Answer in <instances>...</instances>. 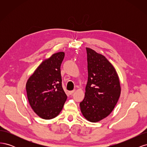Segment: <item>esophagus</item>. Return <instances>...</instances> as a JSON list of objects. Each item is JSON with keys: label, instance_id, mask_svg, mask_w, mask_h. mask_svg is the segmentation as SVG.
Masks as SVG:
<instances>
[{"label": "esophagus", "instance_id": "obj_1", "mask_svg": "<svg viewBox=\"0 0 147 147\" xmlns=\"http://www.w3.org/2000/svg\"><path fill=\"white\" fill-rule=\"evenodd\" d=\"M75 90H73V91H69V94H72L73 93L75 92Z\"/></svg>", "mask_w": 147, "mask_h": 147}]
</instances>
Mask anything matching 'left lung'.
<instances>
[{
  "mask_svg": "<svg viewBox=\"0 0 147 147\" xmlns=\"http://www.w3.org/2000/svg\"><path fill=\"white\" fill-rule=\"evenodd\" d=\"M88 79L85 96L80 104L88 121L96 123L112 112L121 94L118 74L106 57L86 48Z\"/></svg>",
  "mask_w": 147,
  "mask_h": 147,
  "instance_id": "left-lung-1",
  "label": "left lung"
}]
</instances>
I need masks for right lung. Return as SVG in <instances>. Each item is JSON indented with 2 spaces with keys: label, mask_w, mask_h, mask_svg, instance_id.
Segmentation results:
<instances>
[{
  "label": "right lung",
  "mask_w": 147,
  "mask_h": 147,
  "mask_svg": "<svg viewBox=\"0 0 147 147\" xmlns=\"http://www.w3.org/2000/svg\"><path fill=\"white\" fill-rule=\"evenodd\" d=\"M64 55V52H58L43 60L26 82L31 108L44 119L56 117L67 97L62 87L60 69Z\"/></svg>",
  "instance_id": "obj_1"
}]
</instances>
